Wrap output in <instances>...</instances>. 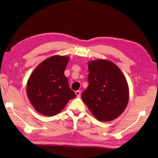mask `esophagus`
<instances>
[{"instance_id": "esophagus-1", "label": "esophagus", "mask_w": 158, "mask_h": 158, "mask_svg": "<svg viewBox=\"0 0 158 158\" xmlns=\"http://www.w3.org/2000/svg\"><path fill=\"white\" fill-rule=\"evenodd\" d=\"M75 94H76V95H77V97H80V96H81V92L79 91V90H78V91H76V92H75Z\"/></svg>"}]
</instances>
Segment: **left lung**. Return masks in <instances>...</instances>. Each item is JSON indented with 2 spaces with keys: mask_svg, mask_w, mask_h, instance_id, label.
I'll use <instances>...</instances> for the list:
<instances>
[{
  "mask_svg": "<svg viewBox=\"0 0 158 158\" xmlns=\"http://www.w3.org/2000/svg\"><path fill=\"white\" fill-rule=\"evenodd\" d=\"M89 85L82 93L83 101L98 121L117 118L126 108L129 88L126 79L115 64L107 60L88 62Z\"/></svg>",
  "mask_w": 158,
  "mask_h": 158,
  "instance_id": "8db88e82",
  "label": "left lung"
}]
</instances>
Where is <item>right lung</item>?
I'll list each match as a JSON object with an SVG mask.
<instances>
[{
    "label": "right lung",
    "instance_id": "right-lung-1",
    "mask_svg": "<svg viewBox=\"0 0 158 158\" xmlns=\"http://www.w3.org/2000/svg\"><path fill=\"white\" fill-rule=\"evenodd\" d=\"M69 58L53 56L36 67L27 82L26 92L35 109L45 116H54L76 97L69 88L64 70Z\"/></svg>",
    "mask_w": 158,
    "mask_h": 158
}]
</instances>
